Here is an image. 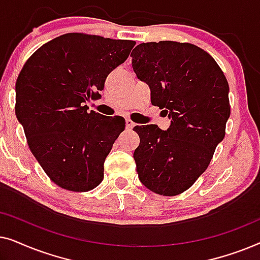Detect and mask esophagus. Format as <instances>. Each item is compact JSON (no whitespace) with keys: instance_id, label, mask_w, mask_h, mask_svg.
<instances>
[{"instance_id":"obj_1","label":"esophagus","mask_w":260,"mask_h":260,"mask_svg":"<svg viewBox=\"0 0 260 260\" xmlns=\"http://www.w3.org/2000/svg\"><path fill=\"white\" fill-rule=\"evenodd\" d=\"M125 125H126V129H130L131 130L135 126V123L131 119H126L125 120Z\"/></svg>"}]
</instances>
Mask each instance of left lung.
Segmentation results:
<instances>
[{"label": "left lung", "instance_id": "obj_1", "mask_svg": "<svg viewBox=\"0 0 260 260\" xmlns=\"http://www.w3.org/2000/svg\"><path fill=\"white\" fill-rule=\"evenodd\" d=\"M137 78L151 91L170 125L135 126L138 179L149 190L174 197L207 169L225 137L230 118L229 83L215 60L198 46L175 41L141 44L131 52Z\"/></svg>", "mask_w": 260, "mask_h": 260}]
</instances>
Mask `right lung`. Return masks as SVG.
<instances>
[{"label":"right lung","instance_id":"obj_1","mask_svg":"<svg viewBox=\"0 0 260 260\" xmlns=\"http://www.w3.org/2000/svg\"><path fill=\"white\" fill-rule=\"evenodd\" d=\"M136 45L69 33L41 46L17 77L15 113L42 169L63 189H93L125 119L87 112L109 73Z\"/></svg>","mask_w":260,"mask_h":260}]
</instances>
